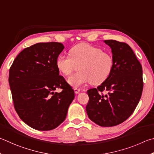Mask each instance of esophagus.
Instances as JSON below:
<instances>
[{"mask_svg": "<svg viewBox=\"0 0 154 154\" xmlns=\"http://www.w3.org/2000/svg\"><path fill=\"white\" fill-rule=\"evenodd\" d=\"M74 92H75V93H79V91H80V89H79V88H77V87H74Z\"/></svg>", "mask_w": 154, "mask_h": 154, "instance_id": "obj_1", "label": "esophagus"}]
</instances>
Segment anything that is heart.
I'll return each mask as SVG.
<instances>
[{
  "instance_id": "1",
  "label": "heart",
  "mask_w": 154,
  "mask_h": 154,
  "mask_svg": "<svg viewBox=\"0 0 154 154\" xmlns=\"http://www.w3.org/2000/svg\"><path fill=\"white\" fill-rule=\"evenodd\" d=\"M103 68V67H102V66H101V64L100 63H97L96 65V66H95V69H97V70H98V71H100V70H101V69Z\"/></svg>"
}]
</instances>
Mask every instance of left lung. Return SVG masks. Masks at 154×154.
<instances>
[{
    "label": "left lung",
    "mask_w": 154,
    "mask_h": 154,
    "mask_svg": "<svg viewBox=\"0 0 154 154\" xmlns=\"http://www.w3.org/2000/svg\"><path fill=\"white\" fill-rule=\"evenodd\" d=\"M64 46L40 42L26 48L9 69V82L16 112L38 131H51L66 119L74 99L72 88L59 74L57 57ZM62 91L57 93L56 88Z\"/></svg>",
    "instance_id": "obj_1"
}]
</instances>
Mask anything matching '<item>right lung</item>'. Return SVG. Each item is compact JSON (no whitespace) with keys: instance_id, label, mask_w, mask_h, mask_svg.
<instances>
[{"instance_id":"add662e5","label":"right lung","mask_w":154,"mask_h":154,"mask_svg":"<svg viewBox=\"0 0 154 154\" xmlns=\"http://www.w3.org/2000/svg\"><path fill=\"white\" fill-rule=\"evenodd\" d=\"M104 42L111 48L112 66L107 79L87 91L88 118L101 126L120 125L133 114L141 99L143 82L140 62L130 46L114 40Z\"/></svg>"}]
</instances>
